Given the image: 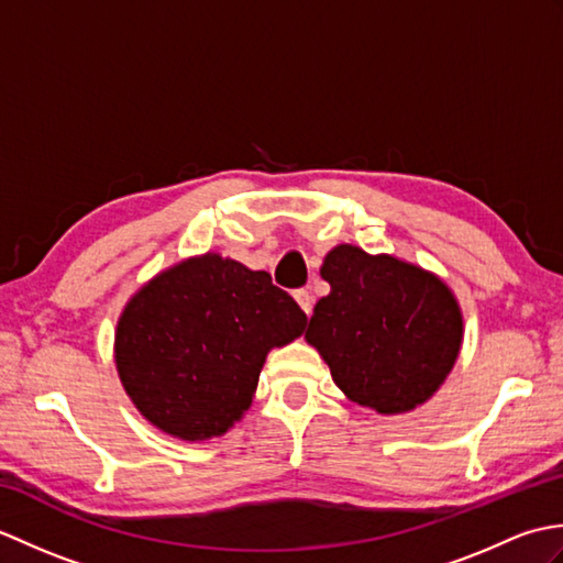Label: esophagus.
<instances>
[{"label": "esophagus", "mask_w": 563, "mask_h": 563, "mask_svg": "<svg viewBox=\"0 0 563 563\" xmlns=\"http://www.w3.org/2000/svg\"><path fill=\"white\" fill-rule=\"evenodd\" d=\"M295 300H297V305H300V307L305 309L307 317L312 314V305H314L312 292H309V290H295Z\"/></svg>", "instance_id": "34e87169"}]
</instances>
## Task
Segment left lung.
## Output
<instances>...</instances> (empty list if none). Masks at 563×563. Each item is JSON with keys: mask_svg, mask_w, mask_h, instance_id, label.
<instances>
[{"mask_svg": "<svg viewBox=\"0 0 563 563\" xmlns=\"http://www.w3.org/2000/svg\"><path fill=\"white\" fill-rule=\"evenodd\" d=\"M321 297L305 339L351 401L379 413L423 404L462 345V314L448 285L394 256L341 244L324 258Z\"/></svg>", "mask_w": 563, "mask_h": 563, "instance_id": "8db88e82", "label": "left lung"}]
</instances>
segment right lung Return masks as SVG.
Returning <instances> with one entry per match:
<instances>
[{"label": "right lung", "mask_w": 563, "mask_h": 563, "mask_svg": "<svg viewBox=\"0 0 563 563\" xmlns=\"http://www.w3.org/2000/svg\"><path fill=\"white\" fill-rule=\"evenodd\" d=\"M305 327L300 305L266 271L206 254L157 275L128 302L115 365L154 426L208 440L249 409L266 353Z\"/></svg>", "instance_id": "1"}]
</instances>
